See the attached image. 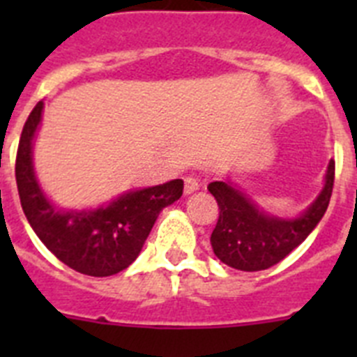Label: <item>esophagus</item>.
<instances>
[{"instance_id": "1", "label": "esophagus", "mask_w": 357, "mask_h": 357, "mask_svg": "<svg viewBox=\"0 0 357 357\" xmlns=\"http://www.w3.org/2000/svg\"><path fill=\"white\" fill-rule=\"evenodd\" d=\"M198 188H200V182H198L197 176H193V175L185 176V178H184V193L185 195L195 193Z\"/></svg>"}]
</instances>
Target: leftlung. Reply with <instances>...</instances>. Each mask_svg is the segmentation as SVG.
Returning a JSON list of instances; mask_svg holds the SVG:
<instances>
[{
    "mask_svg": "<svg viewBox=\"0 0 357 357\" xmlns=\"http://www.w3.org/2000/svg\"><path fill=\"white\" fill-rule=\"evenodd\" d=\"M334 185V160L329 162L326 188L314 204L295 220L266 216L245 195L229 182H211L207 189L218 202V223L211 234V245L222 263L243 270L259 272L280 263L311 232L329 206Z\"/></svg>",
    "mask_w": 357,
    "mask_h": 357,
    "instance_id": "8db88e82",
    "label": "left lung"
}]
</instances>
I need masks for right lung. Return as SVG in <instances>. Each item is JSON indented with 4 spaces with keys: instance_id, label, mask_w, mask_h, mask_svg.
Wrapping results in <instances>:
<instances>
[{
    "instance_id": "1",
    "label": "right lung",
    "mask_w": 357,
    "mask_h": 357,
    "mask_svg": "<svg viewBox=\"0 0 357 357\" xmlns=\"http://www.w3.org/2000/svg\"><path fill=\"white\" fill-rule=\"evenodd\" d=\"M40 114L43 102L28 116L15 155V182L24 216L37 238L69 268L91 277L119 273L139 255L160 211L182 197L184 181L130 191L96 211H59L46 200L31 168V141Z\"/></svg>"
}]
</instances>
